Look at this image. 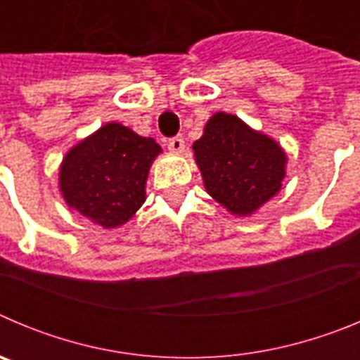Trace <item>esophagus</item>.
Instances as JSON below:
<instances>
[{
  "mask_svg": "<svg viewBox=\"0 0 360 360\" xmlns=\"http://www.w3.org/2000/svg\"><path fill=\"white\" fill-rule=\"evenodd\" d=\"M167 148H169L171 153H182L184 148H186V142H184L182 136H173L167 141Z\"/></svg>",
  "mask_w": 360,
  "mask_h": 360,
  "instance_id": "obj_1",
  "label": "esophagus"
}]
</instances>
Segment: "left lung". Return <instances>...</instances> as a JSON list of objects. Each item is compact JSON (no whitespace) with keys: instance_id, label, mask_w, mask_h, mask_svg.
<instances>
[{"instance_id":"left-lung-1","label":"left lung","mask_w":360,"mask_h":360,"mask_svg":"<svg viewBox=\"0 0 360 360\" xmlns=\"http://www.w3.org/2000/svg\"><path fill=\"white\" fill-rule=\"evenodd\" d=\"M193 149L207 193L232 214H252L281 189L283 149L236 115H212Z\"/></svg>"}]
</instances>
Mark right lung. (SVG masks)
Listing matches in <instances>:
<instances>
[{"instance_id": "add662e5", "label": "right lung", "mask_w": 360, "mask_h": 360, "mask_svg": "<svg viewBox=\"0 0 360 360\" xmlns=\"http://www.w3.org/2000/svg\"><path fill=\"white\" fill-rule=\"evenodd\" d=\"M160 146L110 122L63 160L59 186L70 207L106 229L126 224L146 200L149 165Z\"/></svg>"}]
</instances>
